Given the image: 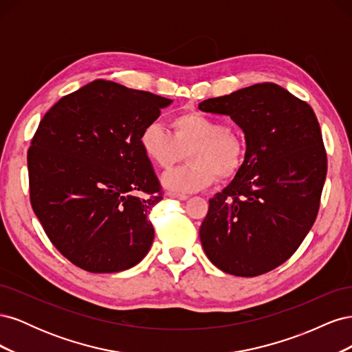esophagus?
I'll use <instances>...</instances> for the list:
<instances>
[{"label":"esophagus","instance_id":"1","mask_svg":"<svg viewBox=\"0 0 352 352\" xmlns=\"http://www.w3.org/2000/svg\"><path fill=\"white\" fill-rule=\"evenodd\" d=\"M168 197H170V198H175V199H180V201H185V199H188V195H184V194H175V192H168Z\"/></svg>","mask_w":352,"mask_h":352}]
</instances>
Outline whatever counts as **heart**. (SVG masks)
Wrapping results in <instances>:
<instances>
[{
    "mask_svg": "<svg viewBox=\"0 0 352 352\" xmlns=\"http://www.w3.org/2000/svg\"><path fill=\"white\" fill-rule=\"evenodd\" d=\"M170 131L158 123L144 126L140 148L145 158L162 170L172 168L186 151L188 166L163 177L167 189L197 192L220 180L235 177L245 158V141L236 127L220 124L216 117L185 110L168 122Z\"/></svg>",
    "mask_w": 352,
    "mask_h": 352,
    "instance_id": "heart-1",
    "label": "heart"
}]
</instances>
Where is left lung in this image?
Segmentation results:
<instances>
[{
	"mask_svg": "<svg viewBox=\"0 0 352 352\" xmlns=\"http://www.w3.org/2000/svg\"><path fill=\"white\" fill-rule=\"evenodd\" d=\"M198 109L230 116L247 141L235 179L210 199L202 248L225 273H267L298 250L320 207L327 154L317 117L272 82L208 98Z\"/></svg>",
	"mask_w": 352,
	"mask_h": 352,
	"instance_id": "8db88e82",
	"label": "left lung"
}]
</instances>
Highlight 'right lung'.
Here are the masks:
<instances>
[{
  "mask_svg": "<svg viewBox=\"0 0 352 352\" xmlns=\"http://www.w3.org/2000/svg\"><path fill=\"white\" fill-rule=\"evenodd\" d=\"M172 100L94 80L45 113L28 151L29 197L61 255L91 273L133 267L150 251L163 188L140 148Z\"/></svg>",
  "mask_w": 352,
  "mask_h": 352,
  "instance_id": "1",
  "label": "right lung"
}]
</instances>
